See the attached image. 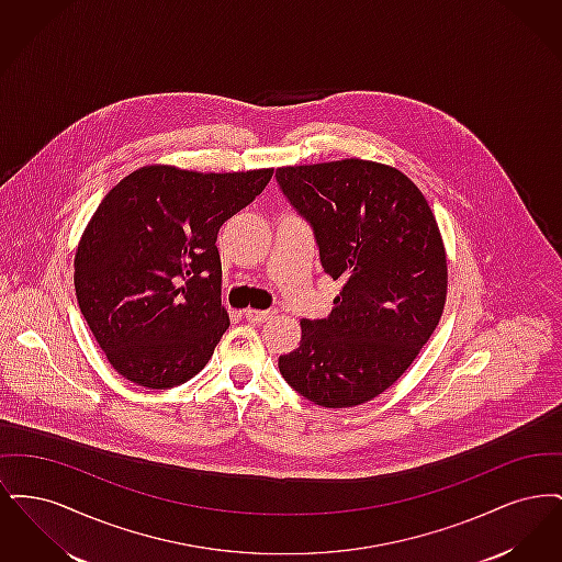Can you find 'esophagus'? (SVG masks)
Segmentation results:
<instances>
[{
  "label": "esophagus",
  "mask_w": 562,
  "mask_h": 562,
  "mask_svg": "<svg viewBox=\"0 0 562 562\" xmlns=\"http://www.w3.org/2000/svg\"><path fill=\"white\" fill-rule=\"evenodd\" d=\"M276 316L273 310H266V312H259V310H246L244 312V318L252 324H263V322L271 321Z\"/></svg>",
  "instance_id": "obj_1"
}]
</instances>
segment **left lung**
I'll list each match as a JSON object with an SVG mask.
<instances>
[{
    "instance_id": "1",
    "label": "left lung",
    "mask_w": 562,
    "mask_h": 562,
    "mask_svg": "<svg viewBox=\"0 0 562 562\" xmlns=\"http://www.w3.org/2000/svg\"><path fill=\"white\" fill-rule=\"evenodd\" d=\"M276 181L339 280L328 318L301 321L299 348L280 356L286 383L326 408L373 401L428 344L447 299L438 223L401 170L367 160L286 166Z\"/></svg>"
}]
</instances>
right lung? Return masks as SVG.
<instances>
[{
    "mask_svg": "<svg viewBox=\"0 0 562 562\" xmlns=\"http://www.w3.org/2000/svg\"><path fill=\"white\" fill-rule=\"evenodd\" d=\"M271 175L145 166L103 198L83 229L74 280L81 314L117 373L168 390L206 367L229 326L216 234Z\"/></svg>",
    "mask_w": 562,
    "mask_h": 562,
    "instance_id": "right-lung-1",
    "label": "right lung"
}]
</instances>
